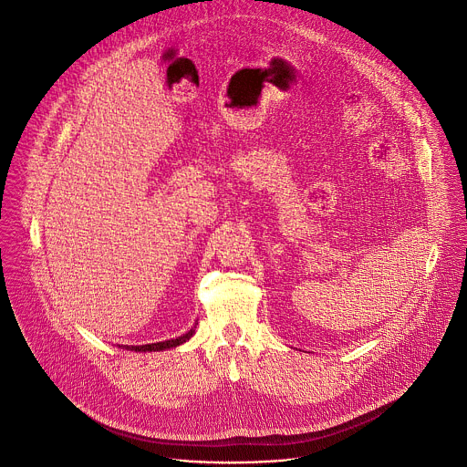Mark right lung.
Wrapping results in <instances>:
<instances>
[{
	"instance_id": "right-lung-1",
	"label": "right lung",
	"mask_w": 467,
	"mask_h": 467,
	"mask_svg": "<svg viewBox=\"0 0 467 467\" xmlns=\"http://www.w3.org/2000/svg\"><path fill=\"white\" fill-rule=\"evenodd\" d=\"M195 328V327H193ZM193 328H190L186 335H182V337H179V338H171V340H166V342H157V344H146V346H123L125 349H129V351H137V353H151V351H164V349H171V348H177V346H181V344H184L186 340H190L192 338V335H193Z\"/></svg>"
}]
</instances>
